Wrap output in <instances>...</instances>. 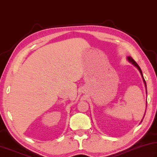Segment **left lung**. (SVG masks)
<instances>
[{"label": "left lung", "mask_w": 157, "mask_h": 157, "mask_svg": "<svg viewBox=\"0 0 157 157\" xmlns=\"http://www.w3.org/2000/svg\"><path fill=\"white\" fill-rule=\"evenodd\" d=\"M128 61H129V62H130V63H132V64H133L134 66H135V67H137V69H138V70H139L140 73H141V76H142V77H143V79H144V83H145V87H146V83H145V79H144V76H143L142 71H141V68H140V67L139 66V65L137 64V63L135 62V60H134L132 59V58L130 57V56H128ZM146 89H147V88H146Z\"/></svg>", "instance_id": "8db88e82"}]
</instances>
